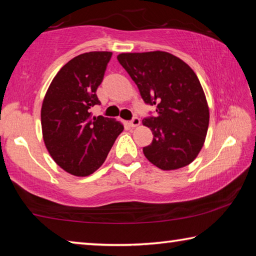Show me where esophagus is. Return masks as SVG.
Here are the masks:
<instances>
[{
  "label": "esophagus",
  "mask_w": 256,
  "mask_h": 256,
  "mask_svg": "<svg viewBox=\"0 0 256 256\" xmlns=\"http://www.w3.org/2000/svg\"><path fill=\"white\" fill-rule=\"evenodd\" d=\"M140 118H138V116H134V118L130 120V124H131V126L132 128H136V126H138V125H140Z\"/></svg>",
  "instance_id": "34e87169"
}]
</instances>
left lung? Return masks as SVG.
I'll use <instances>...</instances> for the list:
<instances>
[{
    "label": "left lung",
    "instance_id": "obj_1",
    "mask_svg": "<svg viewBox=\"0 0 256 256\" xmlns=\"http://www.w3.org/2000/svg\"><path fill=\"white\" fill-rule=\"evenodd\" d=\"M120 66L138 86L156 116L144 118L154 140L144 148L146 158L162 170L188 166L204 144L209 108L200 81L188 64L166 52L123 53Z\"/></svg>",
    "mask_w": 256,
    "mask_h": 256
}]
</instances>
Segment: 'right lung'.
<instances>
[{
	"label": "right lung",
	"mask_w": 256,
	"mask_h": 256,
	"mask_svg": "<svg viewBox=\"0 0 256 256\" xmlns=\"http://www.w3.org/2000/svg\"><path fill=\"white\" fill-rule=\"evenodd\" d=\"M112 52L76 56L52 81L42 106V128L52 158L64 170L88 176L105 162L123 125L112 118H92L100 105L97 88L102 82Z\"/></svg>",
	"instance_id": "1"
}]
</instances>
